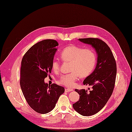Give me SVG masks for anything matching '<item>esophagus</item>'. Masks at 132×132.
Here are the masks:
<instances>
[{
  "mask_svg": "<svg viewBox=\"0 0 132 132\" xmlns=\"http://www.w3.org/2000/svg\"><path fill=\"white\" fill-rule=\"evenodd\" d=\"M72 91H73V89H70V88L65 89V91L66 92H68Z\"/></svg>",
  "mask_w": 132,
  "mask_h": 132,
  "instance_id": "1",
  "label": "esophagus"
}]
</instances>
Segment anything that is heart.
Segmentation results:
<instances>
[{"mask_svg": "<svg viewBox=\"0 0 132 132\" xmlns=\"http://www.w3.org/2000/svg\"><path fill=\"white\" fill-rule=\"evenodd\" d=\"M60 56L63 62H70V71L71 72L61 76L59 79L61 84L68 87L75 86L79 76L81 78L89 76L93 70L96 62V54L93 50L73 45L64 48ZM60 66L58 60H53L52 68L54 72L60 70Z\"/></svg>", "mask_w": 132, "mask_h": 132, "instance_id": "heart-1", "label": "heart"}]
</instances>
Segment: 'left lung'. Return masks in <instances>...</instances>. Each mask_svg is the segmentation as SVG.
Masks as SVG:
<instances>
[{"mask_svg":"<svg viewBox=\"0 0 132 132\" xmlns=\"http://www.w3.org/2000/svg\"><path fill=\"white\" fill-rule=\"evenodd\" d=\"M79 40L91 45L97 56L95 69L83 81L84 85L91 86V90L88 92L85 89H75L80 96L79 100L72 105L79 114L88 116L102 110L111 97L115 83L116 64L111 49L102 40L89 38Z\"/></svg>","mask_w":132,"mask_h":132,"instance_id":"1","label":"left lung"}]
</instances>
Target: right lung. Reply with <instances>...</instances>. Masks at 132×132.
<instances>
[{"instance_id": "add662e5", "label": "right lung", "mask_w": 132, "mask_h": 132, "mask_svg": "<svg viewBox=\"0 0 132 132\" xmlns=\"http://www.w3.org/2000/svg\"><path fill=\"white\" fill-rule=\"evenodd\" d=\"M59 45L56 41L42 40L31 47L24 55L20 70V84L29 105L36 112L46 114L52 111L64 87L44 82L51 73L52 63Z\"/></svg>"}]
</instances>
